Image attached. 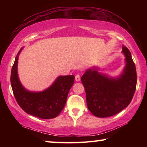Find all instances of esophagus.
Instances as JSON below:
<instances>
[{
  "mask_svg": "<svg viewBox=\"0 0 147 147\" xmlns=\"http://www.w3.org/2000/svg\"><path fill=\"white\" fill-rule=\"evenodd\" d=\"M75 80L76 82H79L80 80V74H76L75 76Z\"/></svg>",
  "mask_w": 147,
  "mask_h": 147,
  "instance_id": "esophagus-1",
  "label": "esophagus"
}]
</instances>
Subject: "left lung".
Masks as SVG:
<instances>
[{
    "label": "left lung",
    "instance_id": "1",
    "mask_svg": "<svg viewBox=\"0 0 147 147\" xmlns=\"http://www.w3.org/2000/svg\"><path fill=\"white\" fill-rule=\"evenodd\" d=\"M125 66L117 77L100 73L94 66L86 71L81 78L85 88L86 102L90 112L97 117L116 115L126 108L132 99L136 89L137 74L131 53L123 47Z\"/></svg>",
    "mask_w": 147,
    "mask_h": 147
}]
</instances>
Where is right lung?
Returning a JSON list of instances; mask_svg holds the SVG:
<instances>
[{
    "mask_svg": "<svg viewBox=\"0 0 147 147\" xmlns=\"http://www.w3.org/2000/svg\"><path fill=\"white\" fill-rule=\"evenodd\" d=\"M23 49V47L17 53L11 71V86L15 98L19 106L30 115L43 119L55 118L65 105L74 76H59L42 91L28 90L19 80L17 70L19 56Z\"/></svg>",
    "mask_w": 147,
    "mask_h": 147,
    "instance_id": "add662e5",
    "label": "right lung"
}]
</instances>
